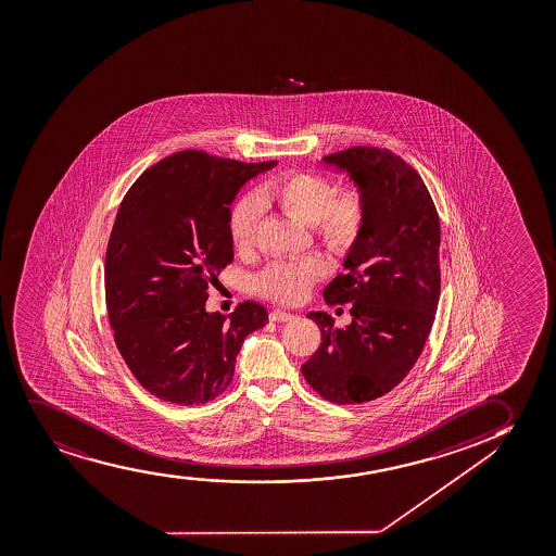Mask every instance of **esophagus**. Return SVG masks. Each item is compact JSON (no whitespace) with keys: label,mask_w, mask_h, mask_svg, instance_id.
I'll list each match as a JSON object with an SVG mask.
<instances>
[{"label":"esophagus","mask_w":556,"mask_h":556,"mask_svg":"<svg viewBox=\"0 0 556 556\" xmlns=\"http://www.w3.org/2000/svg\"><path fill=\"white\" fill-rule=\"evenodd\" d=\"M292 318H294V315H290L287 311H279V308H275V311L269 313V320H271V323H288V320H292Z\"/></svg>","instance_id":"obj_1"}]
</instances>
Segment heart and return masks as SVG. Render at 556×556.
Returning <instances> with one entry per match:
<instances>
[{"instance_id": "1", "label": "heart", "mask_w": 556, "mask_h": 556, "mask_svg": "<svg viewBox=\"0 0 556 556\" xmlns=\"http://www.w3.org/2000/svg\"><path fill=\"white\" fill-rule=\"evenodd\" d=\"M262 206H277L288 217L315 227L318 238L331 253L346 254L356 248L364 230L365 207L359 192L336 189L328 179L307 172H292L261 187L256 197L249 194L233 204L228 232L233 248H253ZM324 274V264L316 258L302 262H275L262 271L256 287L262 294L279 302H300L311 282Z\"/></svg>"}]
</instances>
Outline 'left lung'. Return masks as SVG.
I'll list each match as a JSON object with an SVG mask.
<instances>
[{
	"mask_svg": "<svg viewBox=\"0 0 556 556\" xmlns=\"http://www.w3.org/2000/svg\"><path fill=\"white\" fill-rule=\"evenodd\" d=\"M323 163L354 184L365 220L346 275L324 288L326 302L352 303V323L339 329L328 313H308L323 343L302 372L324 399L354 405L393 390L424 350L439 307V213L418 172L391 151L357 146Z\"/></svg>",
	"mask_w": 556,
	"mask_h": 556,
	"instance_id": "8db88e82",
	"label": "left lung"
}]
</instances>
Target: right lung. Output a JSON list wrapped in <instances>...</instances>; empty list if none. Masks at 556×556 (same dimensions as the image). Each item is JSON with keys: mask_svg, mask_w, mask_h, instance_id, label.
<instances>
[{"mask_svg": "<svg viewBox=\"0 0 556 556\" xmlns=\"http://www.w3.org/2000/svg\"><path fill=\"white\" fill-rule=\"evenodd\" d=\"M277 161L240 163L179 151L132 184L117 210L104 292L117 350L142 388L176 405H204L232 382L236 357L268 311L241 303L207 313V287L233 258L228 232L241 187Z\"/></svg>", "mask_w": 556, "mask_h": 556, "instance_id": "add662e5", "label": "right lung"}]
</instances>
